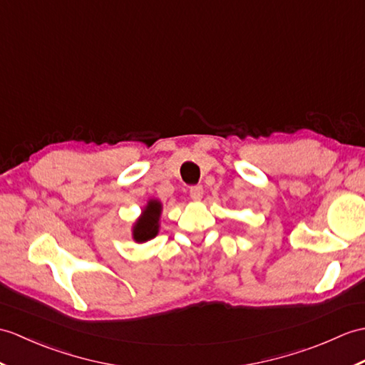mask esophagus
I'll use <instances>...</instances> for the list:
<instances>
[{
	"mask_svg": "<svg viewBox=\"0 0 365 365\" xmlns=\"http://www.w3.org/2000/svg\"><path fill=\"white\" fill-rule=\"evenodd\" d=\"M202 194H203L202 185H194L190 188V196H191L192 200H199L202 197Z\"/></svg>",
	"mask_w": 365,
	"mask_h": 365,
	"instance_id": "1",
	"label": "esophagus"
}]
</instances>
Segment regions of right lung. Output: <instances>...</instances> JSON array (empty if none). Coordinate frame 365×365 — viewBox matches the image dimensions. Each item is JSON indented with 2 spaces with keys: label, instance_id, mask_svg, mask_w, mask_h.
<instances>
[{
  "label": "right lung",
  "instance_id": "add662e5",
  "mask_svg": "<svg viewBox=\"0 0 365 365\" xmlns=\"http://www.w3.org/2000/svg\"><path fill=\"white\" fill-rule=\"evenodd\" d=\"M162 213V205L157 200H150L144 208L140 221L133 227V238L138 242H144L154 238L158 233V219Z\"/></svg>",
  "mask_w": 365,
  "mask_h": 365
}]
</instances>
